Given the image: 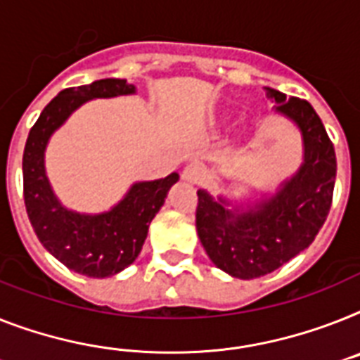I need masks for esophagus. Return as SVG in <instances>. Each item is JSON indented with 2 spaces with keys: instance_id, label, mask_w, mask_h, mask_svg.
Masks as SVG:
<instances>
[{
  "instance_id": "esophagus-1",
  "label": "esophagus",
  "mask_w": 360,
  "mask_h": 360,
  "mask_svg": "<svg viewBox=\"0 0 360 360\" xmlns=\"http://www.w3.org/2000/svg\"><path fill=\"white\" fill-rule=\"evenodd\" d=\"M182 178L189 184H200L202 178H204V169H202L200 163L197 162L187 163L182 171Z\"/></svg>"
}]
</instances>
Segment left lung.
I'll return each instance as SVG.
<instances>
[{"label":"left lung","instance_id":"8db88e82","mask_svg":"<svg viewBox=\"0 0 360 360\" xmlns=\"http://www.w3.org/2000/svg\"><path fill=\"white\" fill-rule=\"evenodd\" d=\"M278 112L289 115L304 134L305 162L276 197L248 207L226 210L198 191L197 231L217 266L240 280H254L280 269L314 240L333 202L337 158L322 121L305 99L269 90Z\"/></svg>","mask_w":360,"mask_h":360}]
</instances>
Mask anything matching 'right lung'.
<instances>
[{"mask_svg": "<svg viewBox=\"0 0 360 360\" xmlns=\"http://www.w3.org/2000/svg\"><path fill=\"white\" fill-rule=\"evenodd\" d=\"M124 94H134V86L123 79H101L62 90L41 110L23 150V200L32 230L62 265L90 278H108L132 265L178 174L136 184L112 212L79 215L64 210L53 195L44 171V150L49 136L77 106L95 97Z\"/></svg>", "mask_w": 360, "mask_h": 360, "instance_id": "add662e5", "label": "right lung"}]
</instances>
